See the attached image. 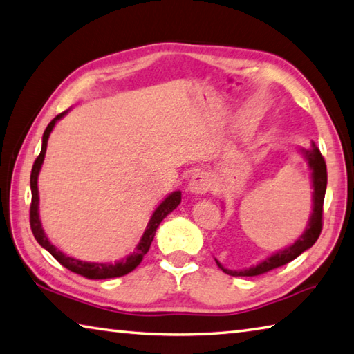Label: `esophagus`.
I'll return each mask as SVG.
<instances>
[{"label": "esophagus", "mask_w": 354, "mask_h": 354, "mask_svg": "<svg viewBox=\"0 0 354 354\" xmlns=\"http://www.w3.org/2000/svg\"><path fill=\"white\" fill-rule=\"evenodd\" d=\"M188 188L191 193L196 194H205L212 189V180H209L207 172H196L193 177L189 178Z\"/></svg>", "instance_id": "1"}]
</instances>
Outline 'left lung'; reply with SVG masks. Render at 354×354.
Instances as JSON below:
<instances>
[{
  "label": "left lung",
  "instance_id": "left-lung-1",
  "mask_svg": "<svg viewBox=\"0 0 354 354\" xmlns=\"http://www.w3.org/2000/svg\"><path fill=\"white\" fill-rule=\"evenodd\" d=\"M303 157L308 161L309 169H311V180H313V213L311 218H309L308 227L305 233L295 241L292 245L286 247V249L278 250L274 255H270L269 258H266L264 261L258 263L257 266H252L249 269H243V270H230L225 269L218 259H216V264L219 266V269L225 272L227 275L232 277H257V275H263L266 272L274 270L277 268H281V266L288 264L295 259L299 255H301L303 252L311 249L314 245L315 241L319 239L320 232H322V216H324V199H325V191H326V165L325 160L322 157L320 151L317 146L314 145L311 149H300Z\"/></svg>",
  "mask_w": 354,
  "mask_h": 354
}]
</instances>
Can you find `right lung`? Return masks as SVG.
<instances>
[{
  "label": "right lung",
  "mask_w": 354,
  "mask_h": 354,
  "mask_svg": "<svg viewBox=\"0 0 354 354\" xmlns=\"http://www.w3.org/2000/svg\"><path fill=\"white\" fill-rule=\"evenodd\" d=\"M66 113H68V110L64 111V113L55 116L54 120L48 124V127L45 129V133H43V138H41V152L35 160L32 171H30V193H32V202H30V212H29L30 230H32L37 243H39L43 249H46L49 253H51V255L57 259V261L64 266V268L74 272V274L82 275L85 278H90V280H105V278H116V277L127 275L129 272H132L136 266L141 263L142 257H145L149 252V247H151V244H152V239L155 236V232H157L160 222L163 221L171 212H174V209L178 207V203L182 202V193L180 191H174V193H171L163 202L160 203L157 209L153 212L151 221H149L146 230H145V233H142L138 245L135 247L133 253L126 258H122L121 261H118L115 264L86 263V261H80V259H76V258L66 257L64 252H60L57 247L51 244V241L48 239L45 230L41 228V222H40V216H39V187H37V180H39V174L41 169L43 160H45L49 133L53 132L55 122L62 120V118H64Z\"/></svg>",
  "instance_id": "1"
}]
</instances>
